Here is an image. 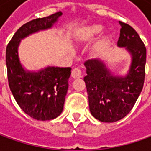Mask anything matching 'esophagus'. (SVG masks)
<instances>
[{
    "instance_id": "esophagus-1",
    "label": "esophagus",
    "mask_w": 151,
    "mask_h": 151,
    "mask_svg": "<svg viewBox=\"0 0 151 151\" xmlns=\"http://www.w3.org/2000/svg\"><path fill=\"white\" fill-rule=\"evenodd\" d=\"M71 76L74 79L81 78L82 76V71L80 68H75L71 71Z\"/></svg>"
}]
</instances>
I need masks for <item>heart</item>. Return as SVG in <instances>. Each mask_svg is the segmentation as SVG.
I'll use <instances>...</instances> for the list:
<instances>
[{"label":"heart","instance_id":"b5f03b06","mask_svg":"<svg viewBox=\"0 0 151 151\" xmlns=\"http://www.w3.org/2000/svg\"><path fill=\"white\" fill-rule=\"evenodd\" d=\"M103 30V26L101 24H94L83 27L78 34L80 42H89L96 38Z\"/></svg>","mask_w":151,"mask_h":151}]
</instances>
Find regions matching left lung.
<instances>
[{"instance_id":"1","label":"left lung","mask_w":151,"mask_h":151,"mask_svg":"<svg viewBox=\"0 0 151 151\" xmlns=\"http://www.w3.org/2000/svg\"><path fill=\"white\" fill-rule=\"evenodd\" d=\"M121 29L119 47H125L132 56L125 76H114L100 60L84 63V77L91 115L101 122L119 121L129 113L143 89L145 76L146 48L137 32L129 24L119 22Z\"/></svg>"}]
</instances>
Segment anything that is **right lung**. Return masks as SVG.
<instances>
[{
	"label": "right lung",
	"instance_id": "1",
	"mask_svg": "<svg viewBox=\"0 0 151 151\" xmlns=\"http://www.w3.org/2000/svg\"><path fill=\"white\" fill-rule=\"evenodd\" d=\"M61 12L23 24L6 46V63L10 90L24 113L37 120H51L63 111L70 67L48 66L37 72L25 70L20 63L18 46L29 34L51 28Z\"/></svg>",
	"mask_w": 151,
	"mask_h": 151
}]
</instances>
